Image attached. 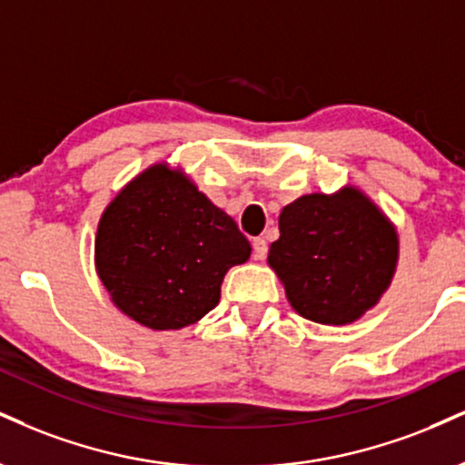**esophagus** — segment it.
<instances>
[{
    "mask_svg": "<svg viewBox=\"0 0 465 465\" xmlns=\"http://www.w3.org/2000/svg\"><path fill=\"white\" fill-rule=\"evenodd\" d=\"M268 253V244L264 238H253V255L255 260H264Z\"/></svg>",
    "mask_w": 465,
    "mask_h": 465,
    "instance_id": "esophagus-1",
    "label": "esophagus"
}]
</instances>
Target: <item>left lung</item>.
I'll use <instances>...</instances> for the list:
<instances>
[{
	"mask_svg": "<svg viewBox=\"0 0 465 465\" xmlns=\"http://www.w3.org/2000/svg\"><path fill=\"white\" fill-rule=\"evenodd\" d=\"M399 262V233L355 186L303 194L279 214L268 266L296 314L321 324H349L379 303Z\"/></svg>",
	"mask_w": 465,
	"mask_h": 465,
	"instance_id": "1",
	"label": "left lung"
}]
</instances>
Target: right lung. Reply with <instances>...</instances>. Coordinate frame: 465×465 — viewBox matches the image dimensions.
<instances>
[{"instance_id": "obj_1", "label": "right lung", "mask_w": 465, "mask_h": 465, "mask_svg": "<svg viewBox=\"0 0 465 465\" xmlns=\"http://www.w3.org/2000/svg\"><path fill=\"white\" fill-rule=\"evenodd\" d=\"M251 255L233 218L166 162L144 169L99 218L94 266L112 303L153 331L214 310L232 266Z\"/></svg>"}]
</instances>
